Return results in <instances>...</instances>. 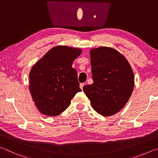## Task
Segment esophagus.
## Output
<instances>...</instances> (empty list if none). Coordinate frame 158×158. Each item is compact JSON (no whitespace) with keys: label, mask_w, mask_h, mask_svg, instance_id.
<instances>
[{"label":"esophagus","mask_w":158,"mask_h":158,"mask_svg":"<svg viewBox=\"0 0 158 158\" xmlns=\"http://www.w3.org/2000/svg\"><path fill=\"white\" fill-rule=\"evenodd\" d=\"M84 84H80V89H81V90L83 89V87H84Z\"/></svg>","instance_id":"1"}]
</instances>
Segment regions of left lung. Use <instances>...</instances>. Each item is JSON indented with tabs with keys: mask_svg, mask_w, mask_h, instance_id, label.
I'll use <instances>...</instances> for the list:
<instances>
[{
	"mask_svg": "<svg viewBox=\"0 0 158 158\" xmlns=\"http://www.w3.org/2000/svg\"><path fill=\"white\" fill-rule=\"evenodd\" d=\"M93 83L83 87L93 108L103 116L116 114L124 107L135 86L129 62L118 51L100 47L90 51Z\"/></svg>",
	"mask_w": 158,
	"mask_h": 158,
	"instance_id": "left-lung-1",
	"label": "left lung"
}]
</instances>
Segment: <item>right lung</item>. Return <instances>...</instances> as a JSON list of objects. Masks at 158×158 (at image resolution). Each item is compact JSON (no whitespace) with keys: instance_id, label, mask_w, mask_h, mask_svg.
I'll list each match as a JSON object with an SVG mask.
<instances>
[{"instance_id":"obj_1","label":"right lung","mask_w":158,"mask_h":158,"mask_svg":"<svg viewBox=\"0 0 158 158\" xmlns=\"http://www.w3.org/2000/svg\"><path fill=\"white\" fill-rule=\"evenodd\" d=\"M82 50L68 46L53 47L35 64L29 74V90L39 111L56 116L81 91L77 72L72 68Z\"/></svg>"}]
</instances>
